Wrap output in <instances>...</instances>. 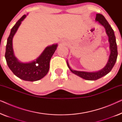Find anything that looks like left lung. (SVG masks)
<instances>
[{
    "instance_id": "8db88e82",
    "label": "left lung",
    "mask_w": 122,
    "mask_h": 122,
    "mask_svg": "<svg viewBox=\"0 0 122 122\" xmlns=\"http://www.w3.org/2000/svg\"><path fill=\"white\" fill-rule=\"evenodd\" d=\"M96 20L98 21L100 24L104 26L106 29L107 34L109 38L111 54L109 55V59H108L106 66L101 71H96V72H86V71H76L72 70L70 67L67 61L68 66L71 72L76 74V76L86 80H88V81H96L109 73L114 66L118 56L117 46L116 43V36L114 35V30L112 28L111 26L110 25L107 20L102 14H97Z\"/></svg>"
}]
</instances>
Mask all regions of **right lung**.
<instances>
[{"instance_id":"1","label":"right lung","mask_w":122,"mask_h":122,"mask_svg":"<svg viewBox=\"0 0 122 122\" xmlns=\"http://www.w3.org/2000/svg\"><path fill=\"white\" fill-rule=\"evenodd\" d=\"M26 15L22 16L14 26L7 39L5 57L8 66L12 72L20 79L26 81H39L47 74L51 56L57 48V44L46 47L41 56L34 61L30 63L20 62L14 56L13 48V38Z\"/></svg>"}]
</instances>
